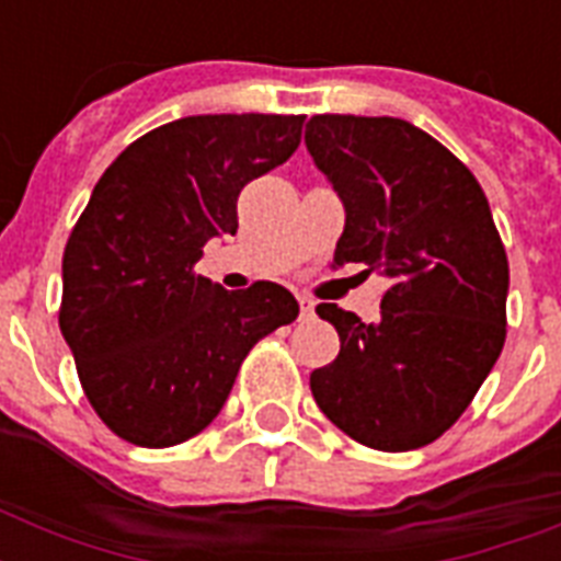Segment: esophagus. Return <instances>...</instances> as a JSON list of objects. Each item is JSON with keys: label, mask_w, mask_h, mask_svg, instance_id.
Returning a JSON list of instances; mask_svg holds the SVG:
<instances>
[{"label": "esophagus", "mask_w": 561, "mask_h": 561, "mask_svg": "<svg viewBox=\"0 0 561 561\" xmlns=\"http://www.w3.org/2000/svg\"><path fill=\"white\" fill-rule=\"evenodd\" d=\"M299 308H302V314H311V311H314V299L311 297H306V294H299Z\"/></svg>", "instance_id": "esophagus-1"}]
</instances>
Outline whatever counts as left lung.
I'll return each mask as SVG.
<instances>
[{"label":"left lung","instance_id":"8db88e82","mask_svg":"<svg viewBox=\"0 0 561 561\" xmlns=\"http://www.w3.org/2000/svg\"><path fill=\"white\" fill-rule=\"evenodd\" d=\"M306 148L346 211L334 264L390 279L375 323L317 306L341 355L311 392L360 445L413 451L462 416L504 350L510 264L486 194L404 118L314 116Z\"/></svg>","mask_w":561,"mask_h":561}]
</instances>
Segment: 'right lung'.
<instances>
[{"instance_id": "1", "label": "right lung", "mask_w": 561, "mask_h": 561, "mask_svg": "<svg viewBox=\"0 0 561 561\" xmlns=\"http://www.w3.org/2000/svg\"><path fill=\"white\" fill-rule=\"evenodd\" d=\"M306 116L220 113L157 127L118 153L64 250L60 332L101 422L142 448L201 434L241 360L297 320L276 282L227 290L194 273L236 236L238 194L297 151Z\"/></svg>"}]
</instances>
